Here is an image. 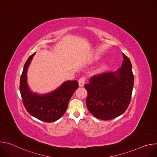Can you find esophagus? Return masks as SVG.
I'll list each match as a JSON object with an SVG mask.
<instances>
[{
  "label": "esophagus",
  "instance_id": "esophagus-1",
  "mask_svg": "<svg viewBox=\"0 0 157 157\" xmlns=\"http://www.w3.org/2000/svg\"><path fill=\"white\" fill-rule=\"evenodd\" d=\"M86 78L84 76H82L81 78H79V81H78V82H79V87H82L84 84H85V82H86Z\"/></svg>",
  "mask_w": 157,
  "mask_h": 157
}]
</instances>
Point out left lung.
Listing matches in <instances>:
<instances>
[{
  "label": "left lung",
  "mask_w": 157,
  "mask_h": 157,
  "mask_svg": "<svg viewBox=\"0 0 157 157\" xmlns=\"http://www.w3.org/2000/svg\"><path fill=\"white\" fill-rule=\"evenodd\" d=\"M123 59L122 66L117 71L93 76L84 84L87 91V109L99 119L117 117L130 104L134 78L131 62L124 53Z\"/></svg>",
  "instance_id": "8db88e82"
}]
</instances>
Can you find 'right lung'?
<instances>
[{"mask_svg": "<svg viewBox=\"0 0 157 157\" xmlns=\"http://www.w3.org/2000/svg\"><path fill=\"white\" fill-rule=\"evenodd\" d=\"M34 55H32L25 62L21 75L20 91L22 101L31 116L43 122H53L64 115L68 102L79 84L77 81H68L48 94L40 95L33 93L27 82V73Z\"/></svg>", "mask_w": 157, "mask_h": 157, "instance_id": "right-lung-1", "label": "right lung"}]
</instances>
